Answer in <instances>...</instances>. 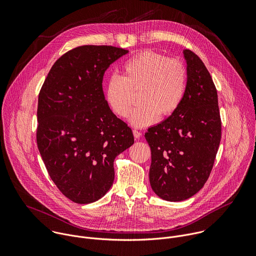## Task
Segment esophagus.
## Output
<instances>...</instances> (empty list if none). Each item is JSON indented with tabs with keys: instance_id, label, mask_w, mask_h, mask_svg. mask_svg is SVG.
I'll return each instance as SVG.
<instances>
[{
	"instance_id": "obj_1",
	"label": "esophagus",
	"mask_w": 256,
	"mask_h": 256,
	"mask_svg": "<svg viewBox=\"0 0 256 256\" xmlns=\"http://www.w3.org/2000/svg\"><path fill=\"white\" fill-rule=\"evenodd\" d=\"M132 134H134V138H140V136H142V132H138V130H132Z\"/></svg>"
}]
</instances>
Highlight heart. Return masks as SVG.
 <instances>
[{
  "label": "heart",
  "mask_w": 256,
  "mask_h": 256,
  "mask_svg": "<svg viewBox=\"0 0 256 256\" xmlns=\"http://www.w3.org/2000/svg\"><path fill=\"white\" fill-rule=\"evenodd\" d=\"M186 90V70L184 64L160 54L144 50L122 66V76H112L105 87V99L112 112L126 118L134 104V93L138 102L130 122L136 128L152 124L159 116L173 114L184 100Z\"/></svg>",
  "instance_id": "obj_1"
}]
</instances>
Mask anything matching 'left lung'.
I'll use <instances>...</instances> for the list:
<instances>
[{
	"instance_id": "1",
	"label": "left lung",
	"mask_w": 256,
	"mask_h": 256,
	"mask_svg": "<svg viewBox=\"0 0 256 256\" xmlns=\"http://www.w3.org/2000/svg\"><path fill=\"white\" fill-rule=\"evenodd\" d=\"M188 64L186 94L177 110L144 134L152 162L150 184L168 202L184 200L202 188L221 142L218 93L202 60L184 52Z\"/></svg>"
}]
</instances>
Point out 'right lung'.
I'll use <instances>...</instances> for the list:
<instances>
[{
	"mask_svg": "<svg viewBox=\"0 0 256 256\" xmlns=\"http://www.w3.org/2000/svg\"><path fill=\"white\" fill-rule=\"evenodd\" d=\"M128 52L112 46L72 48L54 64L40 89L38 147L52 180L74 202L101 198L114 184L116 157L134 142L102 88L105 70Z\"/></svg>",
	"mask_w": 256,
	"mask_h": 256,
	"instance_id": "add662e5",
	"label": "right lung"
}]
</instances>
